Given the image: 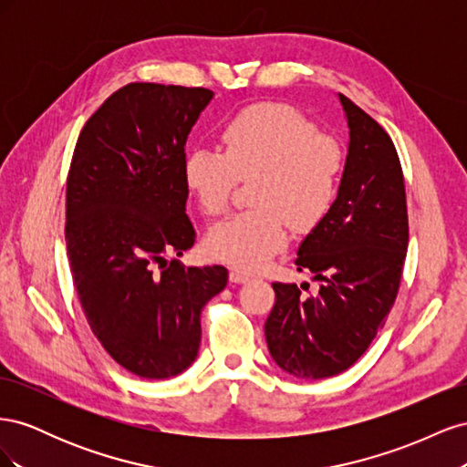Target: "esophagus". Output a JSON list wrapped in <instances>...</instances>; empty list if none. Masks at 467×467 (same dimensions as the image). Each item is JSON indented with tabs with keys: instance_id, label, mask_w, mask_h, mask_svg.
Returning <instances> with one entry per match:
<instances>
[{
	"instance_id": "obj_1",
	"label": "esophagus",
	"mask_w": 467,
	"mask_h": 467,
	"mask_svg": "<svg viewBox=\"0 0 467 467\" xmlns=\"http://www.w3.org/2000/svg\"><path fill=\"white\" fill-rule=\"evenodd\" d=\"M230 280L235 282V285H244V282L251 280V275H247L244 271H237V268H232V271H230Z\"/></svg>"
}]
</instances>
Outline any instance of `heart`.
Wrapping results in <instances>:
<instances>
[{
    "mask_svg": "<svg viewBox=\"0 0 467 467\" xmlns=\"http://www.w3.org/2000/svg\"><path fill=\"white\" fill-rule=\"evenodd\" d=\"M225 151L194 146L182 161L187 189L208 216L225 212L239 179L255 175L251 204L212 225L206 249L242 271H259L288 242V222L312 228L335 201L345 153L333 136L317 132L300 110L257 103L222 129Z\"/></svg>",
    "mask_w": 467,
    "mask_h": 467,
    "instance_id": "heart-1",
    "label": "heart"
}]
</instances>
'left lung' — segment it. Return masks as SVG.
Masks as SVG:
<instances>
[{"label":"left lung","instance_id":"obj_1","mask_svg":"<svg viewBox=\"0 0 467 467\" xmlns=\"http://www.w3.org/2000/svg\"><path fill=\"white\" fill-rule=\"evenodd\" d=\"M348 153L337 199L298 247V271L317 294L275 282L266 347L282 370L321 379L350 368L384 327L400 290L409 244L403 171L388 132L338 93Z\"/></svg>","mask_w":467,"mask_h":467}]
</instances>
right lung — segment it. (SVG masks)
Here are the masks:
<instances>
[{
	"label": "right lung",
	"mask_w": 467,
	"mask_h": 467,
	"mask_svg": "<svg viewBox=\"0 0 467 467\" xmlns=\"http://www.w3.org/2000/svg\"><path fill=\"white\" fill-rule=\"evenodd\" d=\"M214 97L204 88L129 83L78 138L66 187V245L93 335L122 368L163 379L199 355L201 312L228 268L165 261L194 245L185 144Z\"/></svg>",
	"instance_id": "1"
}]
</instances>
